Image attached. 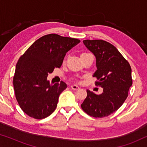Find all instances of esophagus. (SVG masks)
Returning <instances> with one entry per match:
<instances>
[{
	"label": "esophagus",
	"mask_w": 147,
	"mask_h": 147,
	"mask_svg": "<svg viewBox=\"0 0 147 147\" xmlns=\"http://www.w3.org/2000/svg\"><path fill=\"white\" fill-rule=\"evenodd\" d=\"M71 88L74 90H78L80 89V87H78V86L76 85H72V86H71Z\"/></svg>",
	"instance_id": "esophagus-1"
}]
</instances>
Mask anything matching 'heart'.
<instances>
[{
    "label": "heart",
    "mask_w": 147,
    "mask_h": 147,
    "mask_svg": "<svg viewBox=\"0 0 147 147\" xmlns=\"http://www.w3.org/2000/svg\"><path fill=\"white\" fill-rule=\"evenodd\" d=\"M88 54H89V53H82L81 55H80V57H82V56H84V55H88ZM64 62H65V59L64 60Z\"/></svg>",
    "instance_id": "b5f03b06"
}]
</instances>
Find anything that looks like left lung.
Wrapping results in <instances>:
<instances>
[{
	"instance_id": "1",
	"label": "left lung",
	"mask_w": 147,
	"mask_h": 147,
	"mask_svg": "<svg viewBox=\"0 0 147 147\" xmlns=\"http://www.w3.org/2000/svg\"><path fill=\"white\" fill-rule=\"evenodd\" d=\"M86 47L95 55L97 70L93 76L96 85L103 88L100 95L87 90L82 110L95 118L109 116L121 106L132 84L131 67L118 50L104 40H84Z\"/></svg>"
}]
</instances>
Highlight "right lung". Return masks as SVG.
<instances>
[{"label":"right lung","instance_id":"1","mask_svg":"<svg viewBox=\"0 0 147 147\" xmlns=\"http://www.w3.org/2000/svg\"><path fill=\"white\" fill-rule=\"evenodd\" d=\"M80 42L57 34L44 35L35 41L19 58L13 77L15 97L22 110L35 119L53 113L65 82L51 85L47 76L59 68L66 53Z\"/></svg>","mask_w":147,"mask_h":147}]
</instances>
